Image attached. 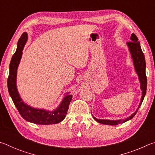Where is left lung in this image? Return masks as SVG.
<instances>
[{
  "instance_id": "left-lung-1",
  "label": "left lung",
  "mask_w": 155,
  "mask_h": 155,
  "mask_svg": "<svg viewBox=\"0 0 155 155\" xmlns=\"http://www.w3.org/2000/svg\"><path fill=\"white\" fill-rule=\"evenodd\" d=\"M131 41L127 43V45L129 49L131 57H132L133 65L135 70V72L139 77V81L140 82V89L142 93H141V99L139 104L138 108L137 110L133 113V114L128 117L127 118L124 120H101L97 119L93 115V117L96 122H98L101 124H107V125H117L118 124H122L125 122L128 121L132 119L135 116V114H137L139 108H140L141 103L143 101L144 97H145L147 89V78L146 75V61L144 54L141 51L140 43L138 41V39L134 33H133L130 36Z\"/></svg>"
}]
</instances>
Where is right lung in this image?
Listing matches in <instances>:
<instances>
[{"instance_id": "obj_1", "label": "right lung", "mask_w": 155, "mask_h": 155, "mask_svg": "<svg viewBox=\"0 0 155 155\" xmlns=\"http://www.w3.org/2000/svg\"><path fill=\"white\" fill-rule=\"evenodd\" d=\"M28 40L27 33H23L17 44L16 51L13 55L9 64V74L7 79V87L9 95L15 106L25 120L36 124H54L61 122L66 116L68 107L72 98L70 92L65 94L59 105L52 111L37 109L26 104L21 98L16 85L17 70L22 55L23 48Z\"/></svg>"}]
</instances>
